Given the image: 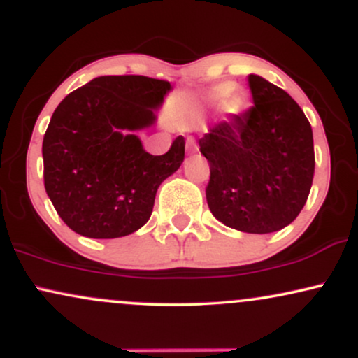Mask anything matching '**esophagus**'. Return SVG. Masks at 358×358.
<instances>
[{
	"label": "esophagus",
	"mask_w": 358,
	"mask_h": 358,
	"mask_svg": "<svg viewBox=\"0 0 358 358\" xmlns=\"http://www.w3.org/2000/svg\"><path fill=\"white\" fill-rule=\"evenodd\" d=\"M187 150L188 153H195L196 151V143L193 138H187Z\"/></svg>",
	"instance_id": "esophagus-1"
}]
</instances>
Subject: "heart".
Returning <instances> with one entry per match:
<instances>
[{"label": "heart", "instance_id": "obj_1", "mask_svg": "<svg viewBox=\"0 0 358 358\" xmlns=\"http://www.w3.org/2000/svg\"><path fill=\"white\" fill-rule=\"evenodd\" d=\"M232 94L234 87L231 84H222L219 87L213 89L210 97L213 102L224 104V109L227 110V113H241V110L245 108L244 97L239 96V94H237V96H232Z\"/></svg>", "mask_w": 358, "mask_h": 358}]
</instances>
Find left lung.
Here are the masks:
<instances>
[{"label": "left lung", "mask_w": 358, "mask_h": 358, "mask_svg": "<svg viewBox=\"0 0 358 358\" xmlns=\"http://www.w3.org/2000/svg\"><path fill=\"white\" fill-rule=\"evenodd\" d=\"M254 106L199 139L210 166L207 203L217 220L248 234L276 232L305 207L315 175L313 133L296 101L249 76Z\"/></svg>", "instance_id": "8db88e82"}]
</instances>
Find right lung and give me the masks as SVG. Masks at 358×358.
Listing matches in <instances>:
<instances>
[{"mask_svg":"<svg viewBox=\"0 0 358 358\" xmlns=\"http://www.w3.org/2000/svg\"><path fill=\"white\" fill-rule=\"evenodd\" d=\"M170 89L145 76H102L57 106L43 136V183L73 232L116 239L150 219L158 187L183 163L185 138L153 156L129 133L153 124Z\"/></svg>","mask_w":358,"mask_h":358,"instance_id":"1","label":"right lung"}]
</instances>
